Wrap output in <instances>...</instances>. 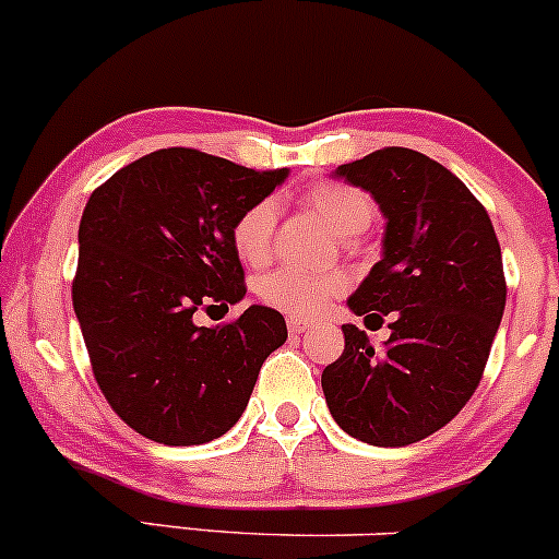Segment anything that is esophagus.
Wrapping results in <instances>:
<instances>
[{"label":"esophagus","instance_id":"esophagus-1","mask_svg":"<svg viewBox=\"0 0 559 559\" xmlns=\"http://www.w3.org/2000/svg\"><path fill=\"white\" fill-rule=\"evenodd\" d=\"M309 328H311V324L304 322V319H296V317L287 319V330H290V335H304V332Z\"/></svg>","mask_w":559,"mask_h":559}]
</instances>
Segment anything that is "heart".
I'll return each mask as SVG.
<instances>
[{
  "label": "heart",
  "instance_id": "b5f03b06",
  "mask_svg": "<svg viewBox=\"0 0 559 559\" xmlns=\"http://www.w3.org/2000/svg\"><path fill=\"white\" fill-rule=\"evenodd\" d=\"M306 203L322 216V222L337 237H356L372 222V200L361 190L337 181H322L311 187ZM274 227H277V203L259 200L237 216L231 227V246L250 266H261L272 255ZM346 290L341 274H306L298 269H274L259 280V296L266 306L296 319H311L322 313Z\"/></svg>",
  "mask_w": 559,
  "mask_h": 559
}]
</instances>
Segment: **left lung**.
Wrapping results in <instances>:
<instances>
[{
    "mask_svg": "<svg viewBox=\"0 0 559 559\" xmlns=\"http://www.w3.org/2000/svg\"><path fill=\"white\" fill-rule=\"evenodd\" d=\"M385 216L382 259L348 298L364 322L391 317L374 350L343 324L346 348L324 367L330 415L372 447H409L451 423L475 393L491 354L507 282L491 218L449 168L409 147L343 163Z\"/></svg>",
    "mask_w": 559,
    "mask_h": 559,
    "instance_id": "8db88e82",
    "label": "left lung"
}]
</instances>
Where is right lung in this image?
<instances>
[{"instance_id": "right-lung-1", "label": "right lung", "mask_w": 559, "mask_h": 559, "mask_svg": "<svg viewBox=\"0 0 559 559\" xmlns=\"http://www.w3.org/2000/svg\"><path fill=\"white\" fill-rule=\"evenodd\" d=\"M285 177L287 168L253 171L168 147L92 192L73 311L99 391L150 441L198 447L224 436L246 412L261 364L287 341L285 317L269 306L218 328L195 322V311H229L246 296L231 227Z\"/></svg>"}]
</instances>
